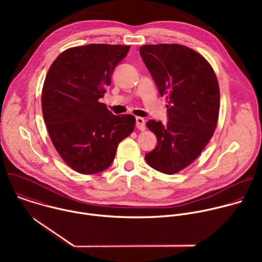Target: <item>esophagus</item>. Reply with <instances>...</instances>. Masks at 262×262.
<instances>
[{"mask_svg":"<svg viewBox=\"0 0 262 262\" xmlns=\"http://www.w3.org/2000/svg\"><path fill=\"white\" fill-rule=\"evenodd\" d=\"M136 126L138 129L140 130H144L145 129V120L142 117H137L136 118Z\"/></svg>","mask_w":262,"mask_h":262,"instance_id":"obj_1","label":"esophagus"}]
</instances>
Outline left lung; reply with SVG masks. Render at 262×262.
Returning <instances> with one entry per match:
<instances>
[{
  "label": "left lung",
  "mask_w": 262,
  "mask_h": 262,
  "mask_svg": "<svg viewBox=\"0 0 262 262\" xmlns=\"http://www.w3.org/2000/svg\"><path fill=\"white\" fill-rule=\"evenodd\" d=\"M140 55L168 101V122L146 123L158 144L145 160L171 175L191 165L213 135L220 110L217 79L204 57L184 46L147 45Z\"/></svg>",
  "instance_id": "8db88e82"
}]
</instances>
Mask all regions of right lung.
I'll list each match as a JSON object with an SVG mask.
<instances>
[{"mask_svg":"<svg viewBox=\"0 0 262 262\" xmlns=\"http://www.w3.org/2000/svg\"><path fill=\"white\" fill-rule=\"evenodd\" d=\"M128 46L70 48L51 65L41 94L45 122L62 160L81 174H95L114 161L119 143L135 128L133 115H113L99 102Z\"/></svg>","mask_w":262,"mask_h":262,"instance_id":"right-lung-1","label":"right lung"}]
</instances>
